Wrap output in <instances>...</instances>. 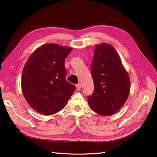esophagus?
Segmentation results:
<instances>
[{"label": "esophagus", "instance_id": "1", "mask_svg": "<svg viewBox=\"0 0 157 157\" xmlns=\"http://www.w3.org/2000/svg\"><path fill=\"white\" fill-rule=\"evenodd\" d=\"M76 88H77V90H78V91H79V90H80V89H81V85H80V84H76Z\"/></svg>", "mask_w": 157, "mask_h": 157}]
</instances>
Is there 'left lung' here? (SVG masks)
<instances>
[{"mask_svg":"<svg viewBox=\"0 0 157 157\" xmlns=\"http://www.w3.org/2000/svg\"><path fill=\"white\" fill-rule=\"evenodd\" d=\"M94 90L88 96L90 107L103 116L111 115L123 106L130 91L128 73L114 47L108 43L95 46L91 65Z\"/></svg>","mask_w":157,"mask_h":157,"instance_id":"obj_1","label":"left lung"}]
</instances>
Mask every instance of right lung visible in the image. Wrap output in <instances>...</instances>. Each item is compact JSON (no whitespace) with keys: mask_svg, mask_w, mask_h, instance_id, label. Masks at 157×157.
Wrapping results in <instances>:
<instances>
[{"mask_svg":"<svg viewBox=\"0 0 157 157\" xmlns=\"http://www.w3.org/2000/svg\"><path fill=\"white\" fill-rule=\"evenodd\" d=\"M72 48L46 44L30 56L23 67L21 89L28 104L44 115L63 109L76 87L66 80L65 60Z\"/></svg>","mask_w":157,"mask_h":157,"instance_id":"right-lung-1","label":"right lung"}]
</instances>
